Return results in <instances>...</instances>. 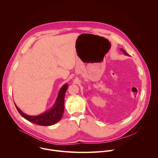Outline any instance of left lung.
Wrapping results in <instances>:
<instances>
[{"label":"left lung","instance_id":"left-lung-1","mask_svg":"<svg viewBox=\"0 0 158 158\" xmlns=\"http://www.w3.org/2000/svg\"><path fill=\"white\" fill-rule=\"evenodd\" d=\"M121 51H122V52L124 53V55H126V56H129V54H127V52H126V51H125L124 49H121Z\"/></svg>","mask_w":158,"mask_h":158}]
</instances>
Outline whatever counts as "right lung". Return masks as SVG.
<instances>
[{"label": "right lung", "instance_id": "add662e5", "mask_svg": "<svg viewBox=\"0 0 158 158\" xmlns=\"http://www.w3.org/2000/svg\"><path fill=\"white\" fill-rule=\"evenodd\" d=\"M67 87L68 84H64L60 89L53 106L50 109L38 116L26 114L14 104L19 114L31 123L40 126H51L59 122L62 117L64 110V97Z\"/></svg>", "mask_w": 158, "mask_h": 158}]
</instances>
